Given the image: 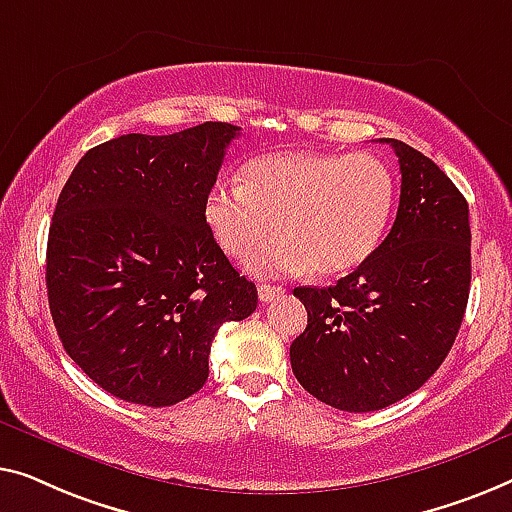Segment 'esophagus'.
<instances>
[{"mask_svg":"<svg viewBox=\"0 0 512 512\" xmlns=\"http://www.w3.org/2000/svg\"><path fill=\"white\" fill-rule=\"evenodd\" d=\"M257 294H259V301H264V304H269L273 299H280L285 294L283 287H276V285H266L262 283L257 287Z\"/></svg>","mask_w":512,"mask_h":512,"instance_id":"34e87169","label":"esophagus"}]
</instances>
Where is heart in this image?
Returning a JSON list of instances; mask_svg holds the SVG:
<instances>
[{
	"label": "heart",
	"instance_id": "obj_1",
	"mask_svg": "<svg viewBox=\"0 0 512 512\" xmlns=\"http://www.w3.org/2000/svg\"><path fill=\"white\" fill-rule=\"evenodd\" d=\"M397 183L371 153H276L250 160L241 185L218 181L204 220L229 257L246 259L269 229L278 236L250 259L257 276H338L380 246Z\"/></svg>",
	"mask_w": 512,
	"mask_h": 512
}]
</instances>
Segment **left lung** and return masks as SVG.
Returning <instances> with one entry per match:
<instances>
[{"label": "left lung", "instance_id": "1", "mask_svg": "<svg viewBox=\"0 0 512 512\" xmlns=\"http://www.w3.org/2000/svg\"><path fill=\"white\" fill-rule=\"evenodd\" d=\"M401 197L385 241L331 287H294L308 325L290 345L301 387L348 413L380 410L434 376L471 290L469 204L420 150L397 139Z\"/></svg>", "mask_w": 512, "mask_h": 512}]
</instances>
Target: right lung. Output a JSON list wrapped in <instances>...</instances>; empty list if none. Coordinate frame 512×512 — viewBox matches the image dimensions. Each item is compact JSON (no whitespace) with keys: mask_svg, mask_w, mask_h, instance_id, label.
Returning a JSON list of instances; mask_svg holds the SVG:
<instances>
[{"mask_svg":"<svg viewBox=\"0 0 512 512\" xmlns=\"http://www.w3.org/2000/svg\"><path fill=\"white\" fill-rule=\"evenodd\" d=\"M239 132L204 122L118 136L88 150L62 187L46 250L50 315L67 355L113 397L150 408L192 397L222 322L257 308L255 283L204 220Z\"/></svg>","mask_w":512,"mask_h":512,"instance_id":"right-lung-1","label":"right lung"}]
</instances>
